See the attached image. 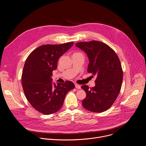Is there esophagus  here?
I'll return each mask as SVG.
<instances>
[{"mask_svg":"<svg viewBox=\"0 0 146 146\" xmlns=\"http://www.w3.org/2000/svg\"><path fill=\"white\" fill-rule=\"evenodd\" d=\"M75 87L77 89H81V86L78 84H75Z\"/></svg>","mask_w":146,"mask_h":146,"instance_id":"obj_1","label":"esophagus"}]
</instances>
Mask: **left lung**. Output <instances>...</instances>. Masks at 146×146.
Wrapping results in <instances>:
<instances>
[{
    "mask_svg": "<svg viewBox=\"0 0 146 146\" xmlns=\"http://www.w3.org/2000/svg\"><path fill=\"white\" fill-rule=\"evenodd\" d=\"M76 46L87 53V71L96 76L94 87L81 86L86 92L82 105L92 112L105 111L113 105L121 88L123 72L119 58L111 47L99 41L79 42Z\"/></svg>",
    "mask_w": 146,
    "mask_h": 146,
    "instance_id": "left-lung-1",
    "label": "left lung"
}]
</instances>
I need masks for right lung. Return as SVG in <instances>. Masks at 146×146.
Returning a JSON list of instances; mask_svg holds the SVG:
<instances>
[{
    "instance_id": "1",
    "label": "right lung",
    "mask_w": 146,
    "mask_h": 146,
    "mask_svg": "<svg viewBox=\"0 0 146 146\" xmlns=\"http://www.w3.org/2000/svg\"><path fill=\"white\" fill-rule=\"evenodd\" d=\"M73 43L41 46L34 50L25 61L22 74L25 95L32 106L43 114L58 111L63 105L66 94L75 88L70 81L56 84L51 77L57 68L59 58Z\"/></svg>"
}]
</instances>
